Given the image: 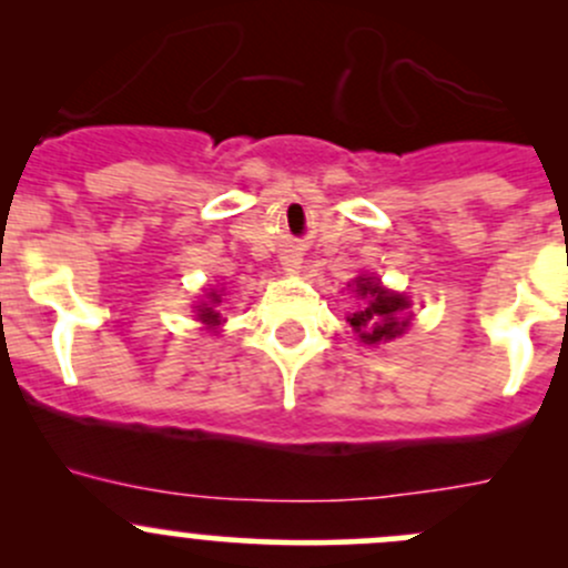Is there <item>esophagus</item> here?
Returning a JSON list of instances; mask_svg holds the SVG:
<instances>
[{"label":"esophagus","instance_id":"obj_1","mask_svg":"<svg viewBox=\"0 0 568 568\" xmlns=\"http://www.w3.org/2000/svg\"><path fill=\"white\" fill-rule=\"evenodd\" d=\"M300 263H302V257L296 255V252H285V255H283L285 272H296V268H300Z\"/></svg>","mask_w":568,"mask_h":568}]
</instances>
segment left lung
I'll list each match as a JSON object with an SVG mask.
<instances>
[{"mask_svg": "<svg viewBox=\"0 0 568 568\" xmlns=\"http://www.w3.org/2000/svg\"><path fill=\"white\" fill-rule=\"evenodd\" d=\"M357 294L363 296L365 305L348 316V324L363 343H387L409 326V318L404 316L409 302L382 288L374 277H357Z\"/></svg>", "mask_w": 568, "mask_h": 568, "instance_id": "8db88e82", "label": "left lung"}]
</instances>
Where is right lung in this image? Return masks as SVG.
<instances>
[{
    "label": "right lung",
    "mask_w": 568,
    "mask_h": 568,
    "mask_svg": "<svg viewBox=\"0 0 568 568\" xmlns=\"http://www.w3.org/2000/svg\"><path fill=\"white\" fill-rule=\"evenodd\" d=\"M216 302H222L220 300V294H211V307H205V305H200L197 307V316H200V321H203V324H209V326H216V324H220V313H216L214 311V307H216Z\"/></svg>",
    "instance_id": "add662e5"
}]
</instances>
